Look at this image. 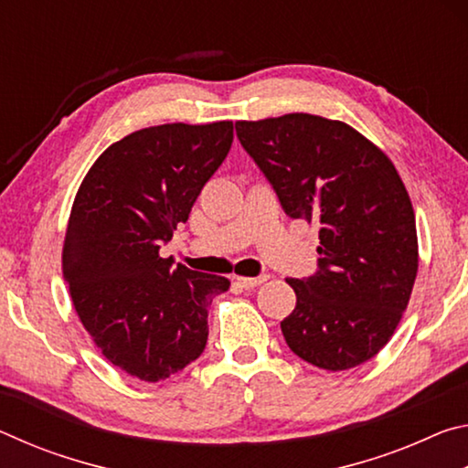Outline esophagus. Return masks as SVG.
Returning <instances> with one entry per match:
<instances>
[{
	"label": "esophagus",
	"instance_id": "obj_1",
	"mask_svg": "<svg viewBox=\"0 0 468 468\" xmlns=\"http://www.w3.org/2000/svg\"><path fill=\"white\" fill-rule=\"evenodd\" d=\"M268 276H256V279H251V276H237L235 284H239L241 289H253L258 287V284H262Z\"/></svg>",
	"mask_w": 468,
	"mask_h": 468
}]
</instances>
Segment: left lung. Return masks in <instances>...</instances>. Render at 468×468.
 I'll return each mask as SVG.
<instances>
[{
	"instance_id": "1",
	"label": "left lung",
	"mask_w": 468,
	"mask_h": 468,
	"mask_svg": "<svg viewBox=\"0 0 468 468\" xmlns=\"http://www.w3.org/2000/svg\"><path fill=\"white\" fill-rule=\"evenodd\" d=\"M237 138L291 218L318 220V272L287 279L292 353L343 371L376 357L405 314L419 268L415 210L399 171L351 125L310 113L237 122Z\"/></svg>"
}]
</instances>
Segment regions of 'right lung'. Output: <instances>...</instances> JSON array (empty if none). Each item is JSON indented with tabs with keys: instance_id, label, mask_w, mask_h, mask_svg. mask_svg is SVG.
Masks as SVG:
<instances>
[{
	"instance_id": "right-lung-1",
	"label": "right lung",
	"mask_w": 468,
	"mask_h": 468,
	"mask_svg": "<svg viewBox=\"0 0 468 468\" xmlns=\"http://www.w3.org/2000/svg\"><path fill=\"white\" fill-rule=\"evenodd\" d=\"M231 142L233 122L153 125L111 144L78 187L63 279L94 345L132 378L161 382L200 357L208 305L231 287L158 256Z\"/></svg>"
}]
</instances>
